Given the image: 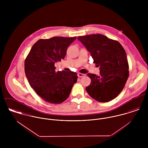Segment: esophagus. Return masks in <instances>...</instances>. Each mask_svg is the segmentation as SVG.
I'll return each instance as SVG.
<instances>
[{
    "instance_id": "34e87169",
    "label": "esophagus",
    "mask_w": 148,
    "mask_h": 148,
    "mask_svg": "<svg viewBox=\"0 0 148 148\" xmlns=\"http://www.w3.org/2000/svg\"><path fill=\"white\" fill-rule=\"evenodd\" d=\"M77 76H78V77H84V76H85V75L83 74V73H79L77 74Z\"/></svg>"
}]
</instances>
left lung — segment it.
Masks as SVG:
<instances>
[{"label": "left lung", "mask_w": 148, "mask_h": 148, "mask_svg": "<svg viewBox=\"0 0 148 148\" xmlns=\"http://www.w3.org/2000/svg\"><path fill=\"white\" fill-rule=\"evenodd\" d=\"M90 53L93 63L100 66V75L88 73L91 83L85 89L89 95L101 103L116 97L123 90L129 76L127 54L121 44L101 34L79 36Z\"/></svg>", "instance_id": "obj_1"}]
</instances>
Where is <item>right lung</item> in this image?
<instances>
[{
	"mask_svg": "<svg viewBox=\"0 0 148 148\" xmlns=\"http://www.w3.org/2000/svg\"><path fill=\"white\" fill-rule=\"evenodd\" d=\"M76 37L40 39L31 49L24 63L25 76L31 86L44 100L60 104L69 96L77 82L74 72L55 71V63L64 59Z\"/></svg>",
	"mask_w": 148,
	"mask_h": 148,
	"instance_id": "add662e5",
	"label": "right lung"
}]
</instances>
